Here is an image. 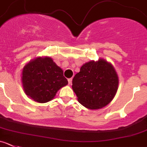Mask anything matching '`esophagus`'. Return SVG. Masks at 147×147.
Here are the masks:
<instances>
[{"instance_id":"34e87169","label":"esophagus","mask_w":147,"mask_h":147,"mask_svg":"<svg viewBox=\"0 0 147 147\" xmlns=\"http://www.w3.org/2000/svg\"><path fill=\"white\" fill-rule=\"evenodd\" d=\"M72 78H69V79H68V83H69V85L72 84Z\"/></svg>"}]
</instances>
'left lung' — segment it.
<instances>
[{"label":"left lung","instance_id":"8db88e82","mask_svg":"<svg viewBox=\"0 0 147 147\" xmlns=\"http://www.w3.org/2000/svg\"><path fill=\"white\" fill-rule=\"evenodd\" d=\"M115 68L106 60L91 61L80 67L72 80V89L78 101L85 107L97 109L112 101L118 88Z\"/></svg>","mask_w":147,"mask_h":147}]
</instances>
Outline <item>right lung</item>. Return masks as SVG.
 <instances>
[{
    "instance_id": "1",
    "label": "right lung",
    "mask_w": 147,
    "mask_h": 147,
    "mask_svg": "<svg viewBox=\"0 0 147 147\" xmlns=\"http://www.w3.org/2000/svg\"><path fill=\"white\" fill-rule=\"evenodd\" d=\"M63 73L50 57H38L30 61L23 68L22 76L26 95L39 103L51 101L61 88L68 84Z\"/></svg>"
}]
</instances>
